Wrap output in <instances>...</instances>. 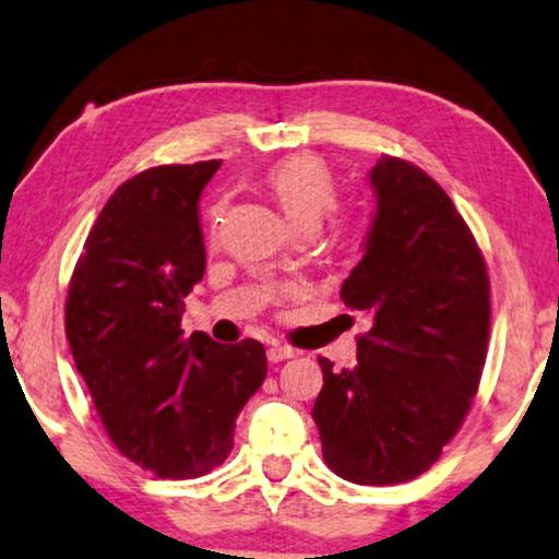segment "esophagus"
I'll return each instance as SVG.
<instances>
[{
	"instance_id": "obj_1",
	"label": "esophagus",
	"mask_w": 559,
	"mask_h": 559,
	"mask_svg": "<svg viewBox=\"0 0 559 559\" xmlns=\"http://www.w3.org/2000/svg\"><path fill=\"white\" fill-rule=\"evenodd\" d=\"M294 357H296V349L283 347V344H271L269 347V361H273V365H278V361H286V359H294Z\"/></svg>"
}]
</instances>
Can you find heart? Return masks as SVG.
Instances as JSON below:
<instances>
[{"mask_svg":"<svg viewBox=\"0 0 559 559\" xmlns=\"http://www.w3.org/2000/svg\"><path fill=\"white\" fill-rule=\"evenodd\" d=\"M265 185L294 230H317L329 212L334 210L336 190L332 171L319 156L296 154L273 164L265 175ZM219 215V210H215Z\"/></svg>","mask_w":559,"mask_h":559,"instance_id":"1","label":"heart"}]
</instances>
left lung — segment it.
Masks as SVG:
<instances>
[{
    "instance_id": "1",
    "label": "left lung",
    "mask_w": 559,
    "mask_h": 559,
    "mask_svg": "<svg viewBox=\"0 0 559 559\" xmlns=\"http://www.w3.org/2000/svg\"><path fill=\"white\" fill-rule=\"evenodd\" d=\"M377 212L342 301L372 319L357 367L324 372L311 418L321 453L352 484H403L440 459L474 400L489 347V273L436 179L384 154Z\"/></svg>"
}]
</instances>
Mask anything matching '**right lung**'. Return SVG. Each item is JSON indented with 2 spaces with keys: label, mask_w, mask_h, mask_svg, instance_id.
I'll list each match as a JSON object with an SVG mask.
<instances>
[{
  "label": "right lung",
  "mask_w": 559,
  "mask_h": 559,
  "mask_svg": "<svg viewBox=\"0 0 559 559\" xmlns=\"http://www.w3.org/2000/svg\"><path fill=\"white\" fill-rule=\"evenodd\" d=\"M219 159L164 164L108 198L70 278L66 334L108 438L159 478H198L233 451L269 372L261 342L185 336L204 276L200 194Z\"/></svg>",
  "instance_id": "right-lung-1"
}]
</instances>
